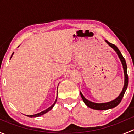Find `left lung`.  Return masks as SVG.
<instances>
[{"mask_svg": "<svg viewBox=\"0 0 134 134\" xmlns=\"http://www.w3.org/2000/svg\"><path fill=\"white\" fill-rule=\"evenodd\" d=\"M105 42L107 43L111 47V48H113L115 52L117 53V56H118L119 58L120 61H121V63H122V68L124 70V75H125V83H124V86L123 88H122V91L120 93L119 95L115 98V99L111 101H109L108 102H104V103H96V102H91V101L89 100L87 98H86L84 97V96L83 95L82 93L80 92V95L82 97V100H83V102L85 103V104L87 106H88L90 108L96 109V110H106V109H109L113 108L116 107L117 105H119V104L121 102V100H122V97H123L124 94H125L126 90L127 87H128V75H127V65L126 63L125 59L124 58L123 56H122V54L120 52V51L119 50V48L116 47L115 44H112V43H109L107 41V40H105Z\"/></svg>", "mask_w": 134, "mask_h": 134, "instance_id": "obj_1", "label": "left lung"}]
</instances>
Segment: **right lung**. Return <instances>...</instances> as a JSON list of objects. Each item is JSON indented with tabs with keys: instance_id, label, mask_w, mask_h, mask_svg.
<instances>
[{
	"instance_id": "add662e5",
	"label": "right lung",
	"mask_w": 134,
	"mask_h": 134,
	"mask_svg": "<svg viewBox=\"0 0 134 134\" xmlns=\"http://www.w3.org/2000/svg\"><path fill=\"white\" fill-rule=\"evenodd\" d=\"M13 53H14V52H13V54H12V56H11V58H10V59H11V58H12V56H13ZM57 90H58V89H57ZM57 93H58V91H57ZM57 96H58V94H57ZM56 100H57V97H56V100H55L54 103L52 105V106H50V107L46 109L45 110L43 111L40 112V113H37V114H35V115H26V116H28V117H40V116H41V115H43L45 114L46 113H47V112H48V111H49L50 110H51V109H52V108H53L55 104H56Z\"/></svg>"
}]
</instances>
